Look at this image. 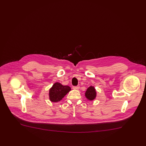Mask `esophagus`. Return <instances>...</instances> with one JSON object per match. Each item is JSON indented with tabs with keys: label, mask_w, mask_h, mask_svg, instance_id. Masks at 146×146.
<instances>
[{
	"label": "esophagus",
	"mask_w": 146,
	"mask_h": 146,
	"mask_svg": "<svg viewBox=\"0 0 146 146\" xmlns=\"http://www.w3.org/2000/svg\"><path fill=\"white\" fill-rule=\"evenodd\" d=\"M73 89H75V90H79L80 89V87L79 86H73Z\"/></svg>",
	"instance_id": "esophagus-1"
}]
</instances>
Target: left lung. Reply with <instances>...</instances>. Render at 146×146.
Returning <instances> with one entry per match:
<instances>
[{"mask_svg":"<svg viewBox=\"0 0 146 146\" xmlns=\"http://www.w3.org/2000/svg\"><path fill=\"white\" fill-rule=\"evenodd\" d=\"M96 95H97L96 90L94 88V86L92 85L90 86L86 89V91H85V96L88 100H90V101L94 100L96 97Z\"/></svg>","mask_w":146,"mask_h":146,"instance_id":"obj_1","label":"left lung"}]
</instances>
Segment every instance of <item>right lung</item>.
Returning a JSON list of instances; mask_svg holds the SVG:
<instances>
[{"label": "right lung", "mask_w": 146, "mask_h": 146, "mask_svg": "<svg viewBox=\"0 0 146 146\" xmlns=\"http://www.w3.org/2000/svg\"><path fill=\"white\" fill-rule=\"evenodd\" d=\"M70 86L63 85L60 83H55L49 89V100L51 102H57L60 101L70 91Z\"/></svg>", "instance_id": "1"}]
</instances>
